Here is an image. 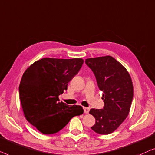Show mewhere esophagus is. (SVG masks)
Listing matches in <instances>:
<instances>
[{
  "instance_id": "obj_1",
  "label": "esophagus",
  "mask_w": 155,
  "mask_h": 155,
  "mask_svg": "<svg viewBox=\"0 0 155 155\" xmlns=\"http://www.w3.org/2000/svg\"><path fill=\"white\" fill-rule=\"evenodd\" d=\"M84 113H86V114H88L89 112V111H90V108L89 107H84Z\"/></svg>"
}]
</instances>
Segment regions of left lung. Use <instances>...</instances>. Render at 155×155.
I'll list each match as a JSON object with an SVG mask.
<instances>
[{"label":"left lung","mask_w":155,"mask_h":155,"mask_svg":"<svg viewBox=\"0 0 155 155\" xmlns=\"http://www.w3.org/2000/svg\"><path fill=\"white\" fill-rule=\"evenodd\" d=\"M95 74L100 91L103 92V109H91L95 119L91 127L101 135L110 134L121 125L129 113L134 97L132 81L123 65L111 56L88 58L85 61Z\"/></svg>","instance_id":"1"}]
</instances>
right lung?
I'll return each mask as SVG.
<instances>
[{
    "label": "right lung",
    "mask_w": 155,
    "mask_h": 155,
    "mask_svg": "<svg viewBox=\"0 0 155 155\" xmlns=\"http://www.w3.org/2000/svg\"><path fill=\"white\" fill-rule=\"evenodd\" d=\"M83 63L81 58H45L33 63L24 73L19 87L24 114L42 134H56L71 118L84 113L81 106H69L58 97Z\"/></svg>",
    "instance_id": "obj_1"
}]
</instances>
